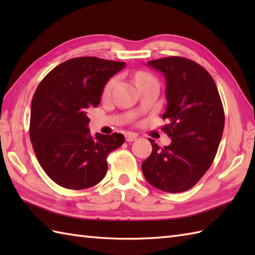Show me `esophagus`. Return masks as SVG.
Wrapping results in <instances>:
<instances>
[{
    "instance_id": "esophagus-1",
    "label": "esophagus",
    "mask_w": 255,
    "mask_h": 255,
    "mask_svg": "<svg viewBox=\"0 0 255 255\" xmlns=\"http://www.w3.org/2000/svg\"><path fill=\"white\" fill-rule=\"evenodd\" d=\"M138 138V136L136 133H132V132H127L126 134H125V139H126L127 142H131V141H134Z\"/></svg>"
}]
</instances>
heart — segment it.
Returning <instances> with one entry per match:
<instances>
[{
  "instance_id": "obj_1",
  "label": "heart",
  "mask_w": 255,
  "mask_h": 255,
  "mask_svg": "<svg viewBox=\"0 0 255 255\" xmlns=\"http://www.w3.org/2000/svg\"><path fill=\"white\" fill-rule=\"evenodd\" d=\"M152 80H155V79L150 73H147V72H139L136 75V82L138 85L143 83V82H147V81H152ZM115 83H116V79H111L110 81H108L106 85L104 86V90H103V95L104 96L110 95Z\"/></svg>"
}]
</instances>
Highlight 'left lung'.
Listing matches in <instances>:
<instances>
[{"label": "left lung", "instance_id": "obj_1", "mask_svg": "<svg viewBox=\"0 0 255 255\" xmlns=\"http://www.w3.org/2000/svg\"><path fill=\"white\" fill-rule=\"evenodd\" d=\"M164 74L169 124L162 128L172 140L141 164L151 185L166 193L187 191L207 171L217 153L225 126V113L214 79L195 61L167 57L148 62Z\"/></svg>", "mask_w": 255, "mask_h": 255}]
</instances>
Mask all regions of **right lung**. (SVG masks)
I'll return each instance as SVG.
<instances>
[{"label": "right lung", "mask_w": 255, "mask_h": 255, "mask_svg": "<svg viewBox=\"0 0 255 255\" xmlns=\"http://www.w3.org/2000/svg\"><path fill=\"white\" fill-rule=\"evenodd\" d=\"M125 62L96 57L70 59L48 73L31 101L29 136L38 162L64 188L96 185L107 171V155L125 141L122 133L91 136L88 111L97 107L107 81Z\"/></svg>", "instance_id": "right-lung-1"}]
</instances>
